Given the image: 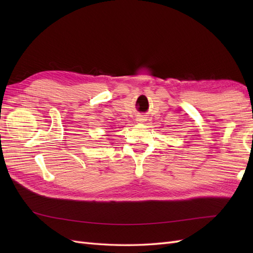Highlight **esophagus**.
<instances>
[{
	"mask_svg": "<svg viewBox=\"0 0 253 253\" xmlns=\"http://www.w3.org/2000/svg\"><path fill=\"white\" fill-rule=\"evenodd\" d=\"M139 122H143V118H140V120H139Z\"/></svg>",
	"mask_w": 253,
	"mask_h": 253,
	"instance_id": "1",
	"label": "esophagus"
}]
</instances>
